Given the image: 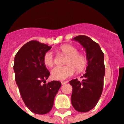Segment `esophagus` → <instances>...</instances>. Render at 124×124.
I'll return each instance as SVG.
<instances>
[{"label": "esophagus", "mask_w": 124, "mask_h": 124, "mask_svg": "<svg viewBox=\"0 0 124 124\" xmlns=\"http://www.w3.org/2000/svg\"><path fill=\"white\" fill-rule=\"evenodd\" d=\"M67 83L68 81H61V84H62V85H63V84H66V83Z\"/></svg>", "instance_id": "esophagus-1"}]
</instances>
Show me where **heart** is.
<instances>
[{
    "label": "heart",
    "mask_w": 124,
    "mask_h": 124,
    "mask_svg": "<svg viewBox=\"0 0 124 124\" xmlns=\"http://www.w3.org/2000/svg\"><path fill=\"white\" fill-rule=\"evenodd\" d=\"M61 53L67 55L64 67L57 66L51 70L52 78L55 80L62 81L74 75L75 69L78 72L83 71L87 64V59L84 54L78 53L76 47L71 45H63L59 48ZM43 63L46 67H51L54 63L53 53L47 52L43 57Z\"/></svg>",
    "instance_id": "1"
}]
</instances>
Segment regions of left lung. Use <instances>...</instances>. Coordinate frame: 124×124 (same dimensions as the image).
I'll return each instance as SVG.
<instances>
[{"mask_svg": "<svg viewBox=\"0 0 124 124\" xmlns=\"http://www.w3.org/2000/svg\"><path fill=\"white\" fill-rule=\"evenodd\" d=\"M73 40L78 41L85 49L87 67L83 75L85 79L70 81L73 87L71 101L77 111L85 113L96 106L102 93L105 72L104 54L99 44L87 36H77Z\"/></svg>", "mask_w": 124, "mask_h": 124, "instance_id": "left-lung-1", "label": "left lung"}]
</instances>
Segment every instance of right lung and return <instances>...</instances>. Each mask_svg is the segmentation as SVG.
Here are the masks:
<instances>
[{
  "label": "right lung",
  "mask_w": 124,
  "mask_h": 124,
  "mask_svg": "<svg viewBox=\"0 0 124 124\" xmlns=\"http://www.w3.org/2000/svg\"><path fill=\"white\" fill-rule=\"evenodd\" d=\"M51 48L32 40L23 46L15 57V81L25 106L33 113L45 114L51 110L61 83H46L50 73L43 63V57Z\"/></svg>",
  "instance_id": "obj_1"
}]
</instances>
